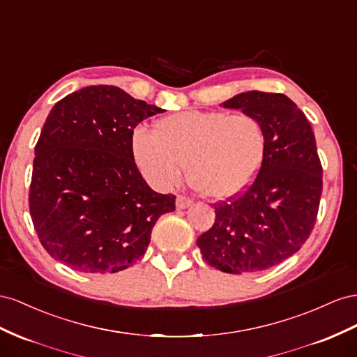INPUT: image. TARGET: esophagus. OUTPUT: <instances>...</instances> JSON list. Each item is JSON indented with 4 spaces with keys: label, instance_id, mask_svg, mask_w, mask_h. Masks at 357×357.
<instances>
[{
    "label": "esophagus",
    "instance_id": "esophagus-1",
    "mask_svg": "<svg viewBox=\"0 0 357 357\" xmlns=\"http://www.w3.org/2000/svg\"><path fill=\"white\" fill-rule=\"evenodd\" d=\"M191 205H192V200L191 199H188L185 196H178L176 197V208L178 209H185V208H188Z\"/></svg>",
    "mask_w": 357,
    "mask_h": 357
}]
</instances>
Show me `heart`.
<instances>
[{
  "label": "heart",
  "instance_id": "b5f03b06",
  "mask_svg": "<svg viewBox=\"0 0 357 357\" xmlns=\"http://www.w3.org/2000/svg\"><path fill=\"white\" fill-rule=\"evenodd\" d=\"M268 137L259 118L221 110H185L155 122L154 133L137 128L133 155L152 187L167 190L188 181L209 199H229L256 179L266 155Z\"/></svg>",
  "mask_w": 357,
  "mask_h": 357
}]
</instances>
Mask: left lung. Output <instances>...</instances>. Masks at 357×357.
Returning <instances> with one entry per match:
<instances>
[{
    "label": "left lung",
    "mask_w": 357,
    "mask_h": 357,
    "mask_svg": "<svg viewBox=\"0 0 357 357\" xmlns=\"http://www.w3.org/2000/svg\"><path fill=\"white\" fill-rule=\"evenodd\" d=\"M221 106L260 119L266 155L247 191L213 205L215 222L197 247L209 266L222 272L264 271L298 252L317 220L323 169L314 131L284 94L248 91Z\"/></svg>",
    "instance_id": "obj_1"
}]
</instances>
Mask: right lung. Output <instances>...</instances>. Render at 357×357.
I'll list each match as a JSON object with an SVG mask.
<instances>
[{
	"label": "right lung",
	"instance_id": "1",
	"mask_svg": "<svg viewBox=\"0 0 357 357\" xmlns=\"http://www.w3.org/2000/svg\"><path fill=\"white\" fill-rule=\"evenodd\" d=\"M162 109L112 85L86 86L49 112L36 145L29 213L50 257L115 273L144 256L157 220L175 211L142 178L133 131Z\"/></svg>",
	"mask_w": 357,
	"mask_h": 357
}]
</instances>
